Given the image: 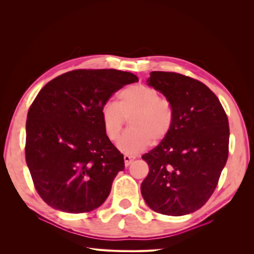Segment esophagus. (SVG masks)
<instances>
[{
	"mask_svg": "<svg viewBox=\"0 0 254 254\" xmlns=\"http://www.w3.org/2000/svg\"><path fill=\"white\" fill-rule=\"evenodd\" d=\"M133 160H134V158H133V157H130V156H127V155H125V156H124L125 166H128V165H130V163H131Z\"/></svg>",
	"mask_w": 254,
	"mask_h": 254,
	"instance_id": "34e87169",
	"label": "esophagus"
}]
</instances>
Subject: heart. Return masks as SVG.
Masks as SVG:
<instances>
[{"mask_svg":"<svg viewBox=\"0 0 254 254\" xmlns=\"http://www.w3.org/2000/svg\"><path fill=\"white\" fill-rule=\"evenodd\" d=\"M130 119V129L119 143V148L127 155H136L150 143L162 142L171 133L174 110L170 99L145 84H132L121 90L118 104L106 103L101 110V120L107 137L117 142L126 119Z\"/></svg>","mask_w":254,"mask_h":254,"instance_id":"b5f03b06","label":"heart"}]
</instances>
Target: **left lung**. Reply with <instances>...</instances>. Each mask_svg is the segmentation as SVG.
Segmentation results:
<instances>
[{
	"label": "left lung",
	"instance_id": "1",
	"mask_svg": "<svg viewBox=\"0 0 254 254\" xmlns=\"http://www.w3.org/2000/svg\"><path fill=\"white\" fill-rule=\"evenodd\" d=\"M149 86L170 99L174 124L142 156L149 172L141 193L151 210L182 216L200 209L216 189L229 153V122L204 83L175 72H151Z\"/></svg>",
	"mask_w": 254,
	"mask_h": 254
}]
</instances>
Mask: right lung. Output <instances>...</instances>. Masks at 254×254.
<instances>
[{
    "mask_svg": "<svg viewBox=\"0 0 254 254\" xmlns=\"http://www.w3.org/2000/svg\"><path fill=\"white\" fill-rule=\"evenodd\" d=\"M135 81L129 72L82 68L40 90L27 113L25 159L45 203L78 214L105 202L125 164L104 131L101 110L115 92Z\"/></svg>",
    "mask_w": 254,
    "mask_h": 254,
    "instance_id": "obj_1",
    "label": "right lung"
}]
</instances>
